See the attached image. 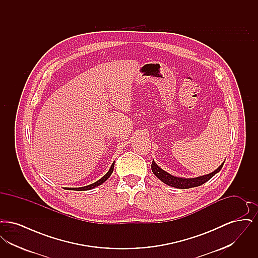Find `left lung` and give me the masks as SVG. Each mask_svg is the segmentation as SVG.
Here are the masks:
<instances>
[{
    "instance_id": "left-lung-1",
    "label": "left lung",
    "mask_w": 258,
    "mask_h": 258,
    "mask_svg": "<svg viewBox=\"0 0 258 258\" xmlns=\"http://www.w3.org/2000/svg\"><path fill=\"white\" fill-rule=\"evenodd\" d=\"M224 161L215 171L209 173L207 175L196 177V178H182V177L173 176L171 174H169L168 172L164 171L163 169H161L154 160L152 162V171L160 179L162 183L168 184V185L173 186V187H176V188H183L184 189V188H190V187H195V186H199V185L208 182L213 176H215L217 173L221 171Z\"/></svg>"
}]
</instances>
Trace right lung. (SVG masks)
<instances>
[{"label":"right lung","instance_id":"add662e5","mask_svg":"<svg viewBox=\"0 0 258 258\" xmlns=\"http://www.w3.org/2000/svg\"><path fill=\"white\" fill-rule=\"evenodd\" d=\"M114 163H115V161L111 164L110 168H109L108 172L102 178H100L98 181H97V182H95L93 184H88V185H85V186H81V187H67V188L68 189H74V190H89V189H93V188L97 187L98 185L103 184L110 177L111 174L113 172V169H114Z\"/></svg>","mask_w":258,"mask_h":258}]
</instances>
